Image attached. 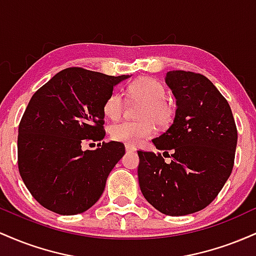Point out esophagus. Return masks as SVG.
<instances>
[{
  "mask_svg": "<svg viewBox=\"0 0 256 256\" xmlns=\"http://www.w3.org/2000/svg\"><path fill=\"white\" fill-rule=\"evenodd\" d=\"M125 149H126V152H131L136 150V148L132 146H125Z\"/></svg>",
  "mask_w": 256,
  "mask_h": 256,
  "instance_id": "esophagus-1",
  "label": "esophagus"
}]
</instances>
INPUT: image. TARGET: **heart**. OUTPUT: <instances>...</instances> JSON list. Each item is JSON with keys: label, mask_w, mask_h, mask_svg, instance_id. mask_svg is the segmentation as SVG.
I'll list each match as a JSON object with an SVG mask.
<instances>
[{"label": "heart", "mask_w": 256, "mask_h": 256, "mask_svg": "<svg viewBox=\"0 0 256 256\" xmlns=\"http://www.w3.org/2000/svg\"><path fill=\"white\" fill-rule=\"evenodd\" d=\"M128 92L132 100L143 102L138 122H124L114 125L110 136L116 142L128 146H137L146 138L155 134V123L166 126L171 122L173 108L166 100V89L154 78L140 77L131 83ZM124 112V98L119 92L108 96L104 104V113L108 119L118 120Z\"/></svg>", "instance_id": "obj_1"}]
</instances>
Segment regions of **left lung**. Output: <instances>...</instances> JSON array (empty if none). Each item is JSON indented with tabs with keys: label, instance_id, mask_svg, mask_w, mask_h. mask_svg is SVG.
<instances>
[{
	"label": "left lung",
	"instance_id": "8db88e82",
	"mask_svg": "<svg viewBox=\"0 0 256 256\" xmlns=\"http://www.w3.org/2000/svg\"><path fill=\"white\" fill-rule=\"evenodd\" d=\"M166 84L176 98V116L166 132L154 138L161 154L138 150V182L146 201L166 216H186L218 196L232 168L237 128L228 102L200 73L170 71Z\"/></svg>",
	"mask_w": 256,
	"mask_h": 256
}]
</instances>
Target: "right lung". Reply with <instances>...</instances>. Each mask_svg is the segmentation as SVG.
Listing matches in <instances>:
<instances>
[{
	"instance_id": "1",
	"label": "right lung",
	"mask_w": 256,
	"mask_h": 256,
	"mask_svg": "<svg viewBox=\"0 0 256 256\" xmlns=\"http://www.w3.org/2000/svg\"><path fill=\"white\" fill-rule=\"evenodd\" d=\"M128 77L70 67L34 94L19 124L18 166L28 192L44 208L73 216L101 198L125 146L114 140L95 150L82 146L104 140V104L113 88Z\"/></svg>"
}]
</instances>
